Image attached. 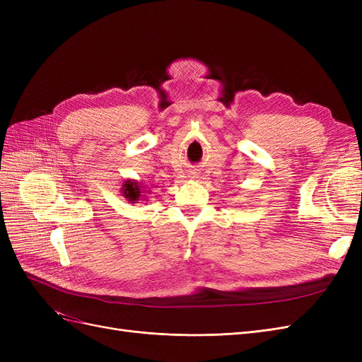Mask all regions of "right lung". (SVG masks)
Here are the masks:
<instances>
[{
  "mask_svg": "<svg viewBox=\"0 0 362 362\" xmlns=\"http://www.w3.org/2000/svg\"><path fill=\"white\" fill-rule=\"evenodd\" d=\"M149 187H145L144 184L136 180H125L120 192H122L124 198L129 204H137V201H145L149 194Z\"/></svg>",
  "mask_w": 362,
  "mask_h": 362,
  "instance_id": "obj_1",
  "label": "right lung"
}]
</instances>
